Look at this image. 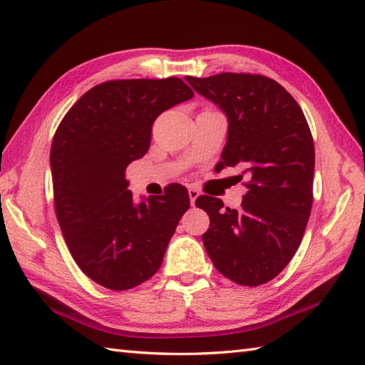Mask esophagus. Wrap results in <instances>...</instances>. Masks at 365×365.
I'll use <instances>...</instances> for the list:
<instances>
[{"instance_id": "1", "label": "esophagus", "mask_w": 365, "mask_h": 365, "mask_svg": "<svg viewBox=\"0 0 365 365\" xmlns=\"http://www.w3.org/2000/svg\"><path fill=\"white\" fill-rule=\"evenodd\" d=\"M200 192L195 187H189V198H190V205L195 206V200L198 198Z\"/></svg>"}]
</instances>
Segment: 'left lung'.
Segmentation results:
<instances>
[{"instance_id":"1","label":"left lung","mask_w":365,"mask_h":365,"mask_svg":"<svg viewBox=\"0 0 365 365\" xmlns=\"http://www.w3.org/2000/svg\"><path fill=\"white\" fill-rule=\"evenodd\" d=\"M185 81L228 117V142L217 170L245 167L248 178L237 209L223 207L215 197L197 198L210 220L205 248L215 269L236 284H265L292 261L311 215L315 151L309 125L294 96L272 78L218 73Z\"/></svg>"}]
</instances>
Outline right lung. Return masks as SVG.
I'll list each match as a JSON object with an SVG mask.
<instances>
[{
	"mask_svg": "<svg viewBox=\"0 0 365 365\" xmlns=\"http://www.w3.org/2000/svg\"><path fill=\"white\" fill-rule=\"evenodd\" d=\"M180 78L114 79L73 104L51 143L54 210L71 257L110 290H128L155 274L170 239L190 207L187 189L135 205L126 167L150 148L162 112L190 100Z\"/></svg>",
	"mask_w": 365,
	"mask_h": 365,
	"instance_id": "1",
	"label": "right lung"
}]
</instances>
